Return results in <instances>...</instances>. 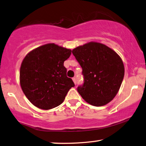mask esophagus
<instances>
[{"mask_svg": "<svg viewBox=\"0 0 146 146\" xmlns=\"http://www.w3.org/2000/svg\"><path fill=\"white\" fill-rule=\"evenodd\" d=\"M72 79H73V81L74 82V83H75V84H76V82H76V79H75V77H73Z\"/></svg>", "mask_w": 146, "mask_h": 146, "instance_id": "obj_1", "label": "esophagus"}]
</instances>
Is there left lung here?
Masks as SVG:
<instances>
[{
  "label": "left lung",
  "mask_w": 146,
  "mask_h": 146,
  "mask_svg": "<svg viewBox=\"0 0 146 146\" xmlns=\"http://www.w3.org/2000/svg\"><path fill=\"white\" fill-rule=\"evenodd\" d=\"M72 53L82 69L84 82L77 91L87 103L102 106L118 93L125 75L123 60L108 46L89 42L77 46Z\"/></svg>",
  "instance_id": "1"
}]
</instances>
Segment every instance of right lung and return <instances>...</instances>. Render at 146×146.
Masks as SVG:
<instances>
[{"instance_id":"right-lung-1","label":"right lung","mask_w":146,"mask_h":146,"mask_svg":"<svg viewBox=\"0 0 146 146\" xmlns=\"http://www.w3.org/2000/svg\"><path fill=\"white\" fill-rule=\"evenodd\" d=\"M71 50L48 43L29 52L23 60L19 72L21 88L36 108L50 110L60 106L71 87L64 63Z\"/></svg>"}]
</instances>
